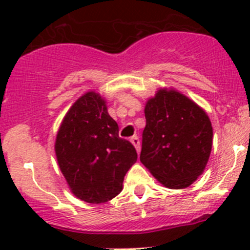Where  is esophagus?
Here are the masks:
<instances>
[{
    "mask_svg": "<svg viewBox=\"0 0 250 250\" xmlns=\"http://www.w3.org/2000/svg\"><path fill=\"white\" fill-rule=\"evenodd\" d=\"M130 143L133 144V146L135 147V150H137L138 153H139L140 152V140H139V138H138L137 135H134V137L130 138Z\"/></svg>",
    "mask_w": 250,
    "mask_h": 250,
    "instance_id": "obj_1",
    "label": "esophagus"
}]
</instances>
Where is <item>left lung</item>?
I'll use <instances>...</instances> for the list:
<instances>
[{
    "instance_id": "left-lung-1",
    "label": "left lung",
    "mask_w": 250,
    "mask_h": 250,
    "mask_svg": "<svg viewBox=\"0 0 250 250\" xmlns=\"http://www.w3.org/2000/svg\"><path fill=\"white\" fill-rule=\"evenodd\" d=\"M140 161L158 183L185 188L206 169L213 145L208 115L174 88H160L145 104Z\"/></svg>"
}]
</instances>
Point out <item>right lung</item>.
I'll list each match as a JSON object with an SVG mask.
<instances>
[{
  "label": "right lung",
  "mask_w": 250,
  "mask_h": 250,
  "mask_svg": "<svg viewBox=\"0 0 250 250\" xmlns=\"http://www.w3.org/2000/svg\"><path fill=\"white\" fill-rule=\"evenodd\" d=\"M54 150L70 191L92 204L116 197L138 158L134 146L118 137L105 98L94 90L78 98L64 116Z\"/></svg>",
  "instance_id": "1"
}]
</instances>
